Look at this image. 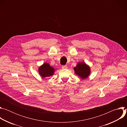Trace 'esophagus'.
<instances>
[{"instance_id":"esophagus-1","label":"esophagus","mask_w":127,"mask_h":127,"mask_svg":"<svg viewBox=\"0 0 127 127\" xmlns=\"http://www.w3.org/2000/svg\"><path fill=\"white\" fill-rule=\"evenodd\" d=\"M62 69H67L68 68V67L67 65H63L62 66Z\"/></svg>"}]
</instances>
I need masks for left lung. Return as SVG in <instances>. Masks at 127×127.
I'll return each instance as SVG.
<instances>
[{
  "label": "left lung",
  "instance_id": "left-lung-1",
  "mask_svg": "<svg viewBox=\"0 0 127 127\" xmlns=\"http://www.w3.org/2000/svg\"><path fill=\"white\" fill-rule=\"evenodd\" d=\"M75 74L81 79L87 78L90 74V68L85 62H79L74 68Z\"/></svg>",
  "mask_w": 127,
  "mask_h": 127
}]
</instances>
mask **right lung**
I'll list each match as a JSON object with an SVG mask.
<instances>
[{
	"mask_svg": "<svg viewBox=\"0 0 127 127\" xmlns=\"http://www.w3.org/2000/svg\"><path fill=\"white\" fill-rule=\"evenodd\" d=\"M56 69L51 66L48 63H44L38 69V72L42 78L49 77L54 75Z\"/></svg>",
	"mask_w": 127,
	"mask_h": 127,
	"instance_id": "right-lung-1",
	"label": "right lung"
}]
</instances>
